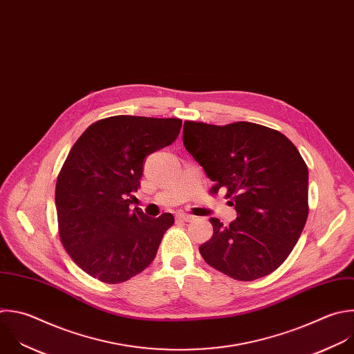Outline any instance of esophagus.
Instances as JSON below:
<instances>
[{
  "label": "esophagus",
  "instance_id": "obj_1",
  "mask_svg": "<svg viewBox=\"0 0 354 354\" xmlns=\"http://www.w3.org/2000/svg\"><path fill=\"white\" fill-rule=\"evenodd\" d=\"M178 219H179V221H185V222H190V221L194 219V216H193V215H189V214H179V215H178Z\"/></svg>",
  "mask_w": 354,
  "mask_h": 354
}]
</instances>
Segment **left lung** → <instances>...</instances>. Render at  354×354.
Returning <instances> with one entry per match:
<instances>
[{
  "label": "left lung",
  "mask_w": 354,
  "mask_h": 354,
  "mask_svg": "<svg viewBox=\"0 0 354 354\" xmlns=\"http://www.w3.org/2000/svg\"><path fill=\"white\" fill-rule=\"evenodd\" d=\"M183 145L226 190L238 218H209L214 233L198 250L204 261L238 281L275 271L297 243L308 215V169L281 132L252 122L225 127L186 121Z\"/></svg>",
  "instance_id": "left-lung-1"
}]
</instances>
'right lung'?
<instances>
[{
  "instance_id": "1",
  "label": "right lung",
  "mask_w": 354,
  "mask_h": 354,
  "mask_svg": "<svg viewBox=\"0 0 354 354\" xmlns=\"http://www.w3.org/2000/svg\"><path fill=\"white\" fill-rule=\"evenodd\" d=\"M182 121L116 115L90 125L71 149L55 186L61 242L90 277L121 283L156 259L169 212L131 209L147 156L172 145Z\"/></svg>"
}]
</instances>
